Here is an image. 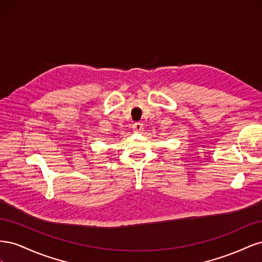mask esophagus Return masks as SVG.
<instances>
[{
	"label": "esophagus",
	"mask_w": 262,
	"mask_h": 262,
	"mask_svg": "<svg viewBox=\"0 0 262 262\" xmlns=\"http://www.w3.org/2000/svg\"><path fill=\"white\" fill-rule=\"evenodd\" d=\"M132 129H133V132H136V133L143 131V129H144V128H143V123H142V122H136V123H133Z\"/></svg>",
	"instance_id": "esophagus-1"
}]
</instances>
